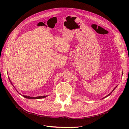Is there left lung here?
<instances>
[{
  "label": "left lung",
  "instance_id": "8db88e82",
  "mask_svg": "<svg viewBox=\"0 0 129 129\" xmlns=\"http://www.w3.org/2000/svg\"><path fill=\"white\" fill-rule=\"evenodd\" d=\"M115 88H114V90H112V91H114V90H115ZM112 92H111V93H109V95H107V96H105V97H104V98H105V97H108V96H109V95H111V93H112Z\"/></svg>",
  "mask_w": 129,
  "mask_h": 129
}]
</instances>
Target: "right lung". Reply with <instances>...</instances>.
<instances>
[{"instance_id":"add662e5","label":"right lung","mask_w":129,"mask_h":129,"mask_svg":"<svg viewBox=\"0 0 129 129\" xmlns=\"http://www.w3.org/2000/svg\"><path fill=\"white\" fill-rule=\"evenodd\" d=\"M11 83H12L11 82ZM23 96H24V97H25V98L28 99H39L45 98V97H46V96H38V97H30V96H24V95H23Z\"/></svg>"}]
</instances>
